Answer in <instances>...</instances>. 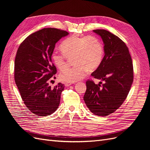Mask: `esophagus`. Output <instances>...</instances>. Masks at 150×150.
Instances as JSON below:
<instances>
[{"instance_id":"obj_1","label":"esophagus","mask_w":150,"mask_h":150,"mask_svg":"<svg viewBox=\"0 0 150 150\" xmlns=\"http://www.w3.org/2000/svg\"><path fill=\"white\" fill-rule=\"evenodd\" d=\"M72 84V83H64V85H65L66 86H71Z\"/></svg>"}]
</instances>
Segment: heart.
Returning a JSON list of instances; mask_svg holds the SVG:
<instances>
[{"mask_svg":"<svg viewBox=\"0 0 150 150\" xmlns=\"http://www.w3.org/2000/svg\"><path fill=\"white\" fill-rule=\"evenodd\" d=\"M62 54L52 52L51 57L60 71L66 69L69 60H73L74 66L60 74L64 82L72 83L83 78L86 71H94L101 64L104 56L101 40L96 36L73 35L66 39L61 45Z\"/></svg>","mask_w":150,"mask_h":150,"instance_id":"b5f03b06","label":"heart"}]
</instances>
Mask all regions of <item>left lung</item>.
Instances as JSON below:
<instances>
[{
	"instance_id": "obj_1",
	"label": "left lung",
	"mask_w": 150,
	"mask_h": 150,
	"mask_svg": "<svg viewBox=\"0 0 150 150\" xmlns=\"http://www.w3.org/2000/svg\"><path fill=\"white\" fill-rule=\"evenodd\" d=\"M93 32L103 40L104 56L91 76L104 84L88 80L83 99L94 115L106 116L118 109L128 96L133 82V62L128 47L117 36L104 29Z\"/></svg>"
}]
</instances>
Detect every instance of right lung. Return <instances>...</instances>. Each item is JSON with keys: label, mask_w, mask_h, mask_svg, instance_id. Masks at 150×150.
<instances>
[{"label": "right lung", "mask_w": 150, "mask_h": 150, "mask_svg": "<svg viewBox=\"0 0 150 150\" xmlns=\"http://www.w3.org/2000/svg\"><path fill=\"white\" fill-rule=\"evenodd\" d=\"M69 33L55 28H44L29 35L18 48L14 79L25 105L35 115L47 116L59 107L64 85L51 87L57 69L51 55L56 43Z\"/></svg>", "instance_id": "right-lung-1"}]
</instances>
